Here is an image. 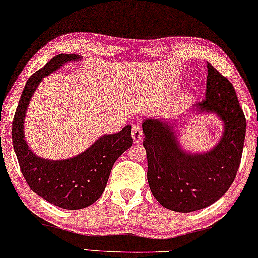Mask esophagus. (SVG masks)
Masks as SVG:
<instances>
[{"instance_id": "34e87169", "label": "esophagus", "mask_w": 258, "mask_h": 258, "mask_svg": "<svg viewBox=\"0 0 258 258\" xmlns=\"http://www.w3.org/2000/svg\"><path fill=\"white\" fill-rule=\"evenodd\" d=\"M142 136H143V133H142V128H141V125H139V124L133 125L132 137H133L134 142H140V141L142 140Z\"/></svg>"}]
</instances>
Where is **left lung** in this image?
<instances>
[{
  "label": "left lung",
  "mask_w": 258,
  "mask_h": 258,
  "mask_svg": "<svg viewBox=\"0 0 258 258\" xmlns=\"http://www.w3.org/2000/svg\"><path fill=\"white\" fill-rule=\"evenodd\" d=\"M206 98L195 111H211L224 123L223 136L213 150L186 153L175 126L163 119L142 123L148 158V183L155 199L167 209L191 213L221 199L234 182L245 139V116L235 88L208 63Z\"/></svg>",
  "instance_id": "1"
}]
</instances>
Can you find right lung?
<instances>
[{
    "mask_svg": "<svg viewBox=\"0 0 258 258\" xmlns=\"http://www.w3.org/2000/svg\"><path fill=\"white\" fill-rule=\"evenodd\" d=\"M76 59H80L79 55L59 54L29 77L12 126L14 150L28 185L49 203L69 210L89 207L100 199L112 165L133 144L132 126L126 125L121 132L101 136L86 151L68 160H45L29 149L24 139L23 123L31 96L43 77L56 72L64 63Z\"/></svg>",
    "mask_w": 258,
    "mask_h": 258,
    "instance_id": "right-lung-1",
    "label": "right lung"
}]
</instances>
